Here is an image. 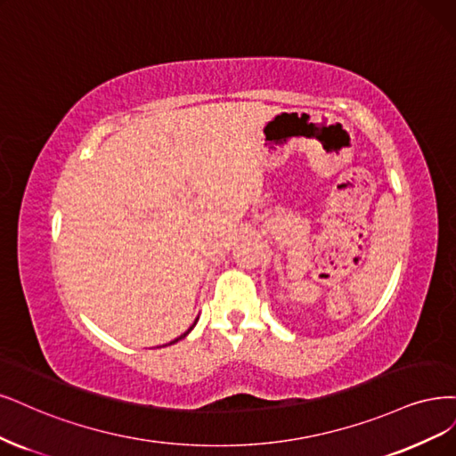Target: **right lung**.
<instances>
[{"label": "right lung", "mask_w": 456, "mask_h": 456, "mask_svg": "<svg viewBox=\"0 0 456 456\" xmlns=\"http://www.w3.org/2000/svg\"><path fill=\"white\" fill-rule=\"evenodd\" d=\"M196 321H198V319H196ZM194 324H196V322H194ZM194 324H192V326H191V328H188V330H186V332H184V334H183V336H179V338H177V339H174V341H171V343H175V341H179V339H183V338H184V336H186V334H188V332H191V330H192V328H194ZM171 343H169V345H171Z\"/></svg>", "instance_id": "obj_1"}]
</instances>
